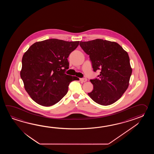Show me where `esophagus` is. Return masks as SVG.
Wrapping results in <instances>:
<instances>
[{
    "label": "esophagus",
    "instance_id": "1",
    "mask_svg": "<svg viewBox=\"0 0 154 154\" xmlns=\"http://www.w3.org/2000/svg\"><path fill=\"white\" fill-rule=\"evenodd\" d=\"M80 80V81L82 82H86L87 81V79L86 78H81Z\"/></svg>",
    "mask_w": 154,
    "mask_h": 154
}]
</instances>
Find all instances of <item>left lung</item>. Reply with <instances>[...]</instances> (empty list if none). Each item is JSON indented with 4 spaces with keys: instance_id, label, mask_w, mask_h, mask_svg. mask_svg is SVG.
<instances>
[{
    "instance_id": "8db88e82",
    "label": "left lung",
    "mask_w": 154,
    "mask_h": 154,
    "mask_svg": "<svg viewBox=\"0 0 154 154\" xmlns=\"http://www.w3.org/2000/svg\"><path fill=\"white\" fill-rule=\"evenodd\" d=\"M80 46L89 55L94 72L100 70L98 79L90 80L92 100L103 106L112 105L127 90L132 69L128 53L117 43L102 39L80 41Z\"/></svg>"
}]
</instances>
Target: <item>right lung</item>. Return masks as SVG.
Returning <instances> with one entry per match:
<instances>
[{
    "mask_svg": "<svg viewBox=\"0 0 154 154\" xmlns=\"http://www.w3.org/2000/svg\"><path fill=\"white\" fill-rule=\"evenodd\" d=\"M79 42L46 39L33 43L24 53L20 76L34 101L46 107L54 105L67 94L69 84L79 80L64 73L69 69L67 58Z\"/></svg>",
    "mask_w": 154,
    "mask_h": 154,
    "instance_id": "right-lung-1",
    "label": "right lung"
}]
</instances>
